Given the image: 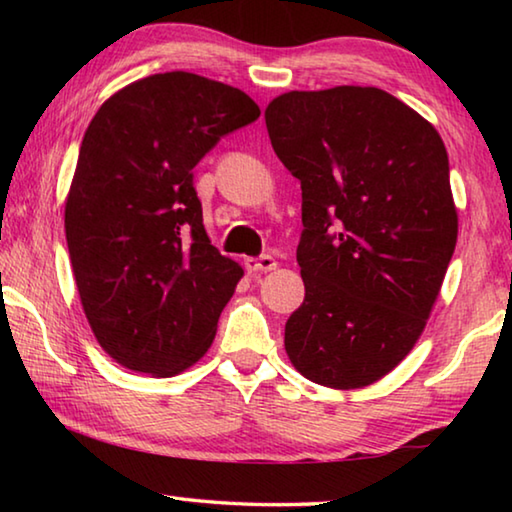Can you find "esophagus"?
<instances>
[{
  "mask_svg": "<svg viewBox=\"0 0 512 512\" xmlns=\"http://www.w3.org/2000/svg\"><path fill=\"white\" fill-rule=\"evenodd\" d=\"M246 268L250 273H268V271H275V257L271 255H262V257H248L246 259Z\"/></svg>",
  "mask_w": 512,
  "mask_h": 512,
  "instance_id": "esophagus-1",
  "label": "esophagus"
}]
</instances>
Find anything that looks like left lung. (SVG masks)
<instances>
[{"label":"left lung","mask_w":512,"mask_h":512,"mask_svg":"<svg viewBox=\"0 0 512 512\" xmlns=\"http://www.w3.org/2000/svg\"><path fill=\"white\" fill-rule=\"evenodd\" d=\"M264 119L302 189L305 302L287 320L284 348L320 386H368L420 339L454 255L447 149L427 119L379 88L293 90Z\"/></svg>","instance_id":"obj_1"}]
</instances>
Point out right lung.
I'll use <instances>...</instances> for the list:
<instances>
[{"instance_id":"right-lung-1","label":"right lung","mask_w":512,"mask_h":512,"mask_svg":"<svg viewBox=\"0 0 512 512\" xmlns=\"http://www.w3.org/2000/svg\"><path fill=\"white\" fill-rule=\"evenodd\" d=\"M259 106L189 72L103 103L83 135L65 237L94 336L128 370L171 377L203 357L244 268L210 244L194 167Z\"/></svg>"}]
</instances>
